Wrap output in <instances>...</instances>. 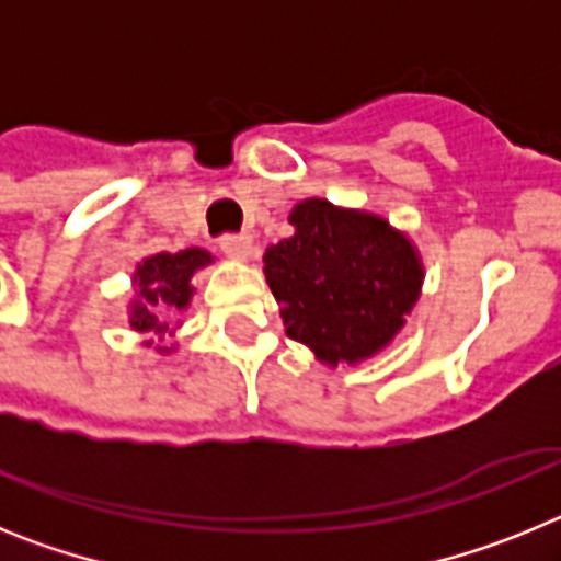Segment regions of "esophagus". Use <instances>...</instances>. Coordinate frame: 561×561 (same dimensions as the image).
<instances>
[{
    "label": "esophagus",
    "mask_w": 561,
    "mask_h": 561,
    "mask_svg": "<svg viewBox=\"0 0 561 561\" xmlns=\"http://www.w3.org/2000/svg\"><path fill=\"white\" fill-rule=\"evenodd\" d=\"M221 252L227 257H236V261H247L252 252V238L244 236V232H230V236H221L219 241Z\"/></svg>",
    "instance_id": "1"
}]
</instances>
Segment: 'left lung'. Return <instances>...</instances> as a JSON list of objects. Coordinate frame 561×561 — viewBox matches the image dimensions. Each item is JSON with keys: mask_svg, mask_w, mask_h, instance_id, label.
Returning <instances> with one entry per match:
<instances>
[{"mask_svg": "<svg viewBox=\"0 0 561 561\" xmlns=\"http://www.w3.org/2000/svg\"><path fill=\"white\" fill-rule=\"evenodd\" d=\"M295 236L266 250L264 272L286 334L331 368L388 348L421 295L424 266L410 238L381 216L306 199Z\"/></svg>", "mask_w": 561, "mask_h": 561, "instance_id": "8db88e82", "label": "left lung"}]
</instances>
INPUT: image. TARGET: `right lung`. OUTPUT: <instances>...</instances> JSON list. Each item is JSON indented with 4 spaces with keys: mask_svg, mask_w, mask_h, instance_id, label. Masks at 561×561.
<instances>
[{
    "mask_svg": "<svg viewBox=\"0 0 561 561\" xmlns=\"http://www.w3.org/2000/svg\"><path fill=\"white\" fill-rule=\"evenodd\" d=\"M207 264H213V255L199 247L142 257L137 264V272H134V291L137 295H134L131 309H128L131 329L162 340L171 331L165 314L187 309L193 297V275L205 270Z\"/></svg>",
    "mask_w": 561,
    "mask_h": 561,
    "instance_id": "add662e5",
    "label": "right lung"
}]
</instances>
